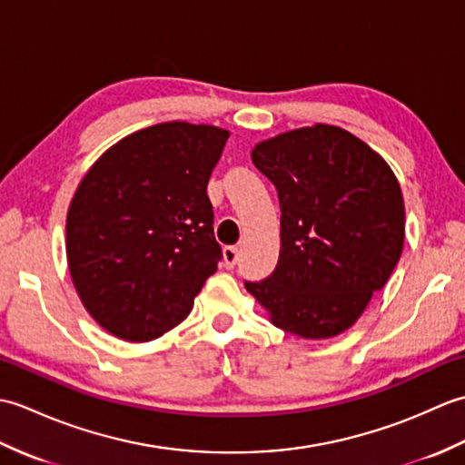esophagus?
<instances>
[{"label": "esophagus", "instance_id": "1", "mask_svg": "<svg viewBox=\"0 0 465 465\" xmlns=\"http://www.w3.org/2000/svg\"><path fill=\"white\" fill-rule=\"evenodd\" d=\"M240 262V252L235 245H227V248H223V265L227 270H233L235 265H238Z\"/></svg>", "mask_w": 465, "mask_h": 465}]
</instances>
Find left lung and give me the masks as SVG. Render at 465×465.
Segmentation results:
<instances>
[{
  "label": "left lung",
  "mask_w": 465,
  "mask_h": 465,
  "mask_svg": "<svg viewBox=\"0 0 465 465\" xmlns=\"http://www.w3.org/2000/svg\"><path fill=\"white\" fill-rule=\"evenodd\" d=\"M252 162L278 190L282 248L272 275L245 290L283 331L333 338L360 318L401 255L396 175L370 145L325 124L258 143Z\"/></svg>",
  "instance_id": "1"
}]
</instances>
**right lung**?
<instances>
[{
  "label": "right lung",
  "mask_w": 465,
  "mask_h": 465,
  "mask_svg": "<svg viewBox=\"0 0 465 465\" xmlns=\"http://www.w3.org/2000/svg\"><path fill=\"white\" fill-rule=\"evenodd\" d=\"M213 125L145 127L110 147L69 203L77 293L105 331L150 341L182 323L217 270L207 182L227 142Z\"/></svg>",
  "instance_id": "add662e5"
}]
</instances>
